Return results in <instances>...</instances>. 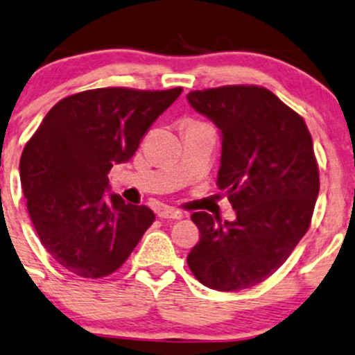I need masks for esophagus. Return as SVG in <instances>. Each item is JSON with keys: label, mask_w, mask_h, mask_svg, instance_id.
Instances as JSON below:
<instances>
[{"label": "esophagus", "mask_w": 355, "mask_h": 355, "mask_svg": "<svg viewBox=\"0 0 355 355\" xmlns=\"http://www.w3.org/2000/svg\"><path fill=\"white\" fill-rule=\"evenodd\" d=\"M157 215H159V218H172V220L183 218V213L180 210H175L172 207H165V205L157 210Z\"/></svg>", "instance_id": "esophagus-1"}]
</instances>
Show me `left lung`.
I'll return each instance as SVG.
<instances>
[{
	"instance_id": "1",
	"label": "left lung",
	"mask_w": 355,
	"mask_h": 355,
	"mask_svg": "<svg viewBox=\"0 0 355 355\" xmlns=\"http://www.w3.org/2000/svg\"><path fill=\"white\" fill-rule=\"evenodd\" d=\"M221 132L220 190L234 221L191 215L200 241L187 256L200 283L241 291L268 279L309 230L319 168L304 119L259 85H223L187 96Z\"/></svg>"
}]
</instances>
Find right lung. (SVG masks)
Masks as SVG:
<instances>
[{"instance_id": "right-lung-1", "label": "right lung", "mask_w": 355, "mask_h": 355, "mask_svg": "<svg viewBox=\"0 0 355 355\" xmlns=\"http://www.w3.org/2000/svg\"><path fill=\"white\" fill-rule=\"evenodd\" d=\"M183 89L102 87L64 97L42 119L19 160L28 211L48 253L80 277L125 263L155 215L109 190L107 173L132 159L148 127Z\"/></svg>"}]
</instances>
